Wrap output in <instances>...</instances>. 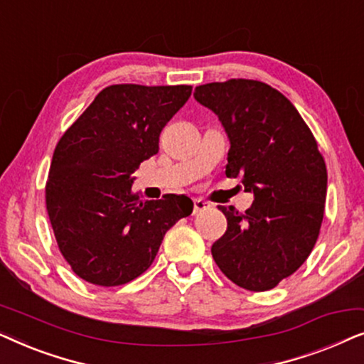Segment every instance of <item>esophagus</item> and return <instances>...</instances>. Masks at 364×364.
Here are the masks:
<instances>
[{
  "instance_id": "obj_1",
  "label": "esophagus",
  "mask_w": 364,
  "mask_h": 364,
  "mask_svg": "<svg viewBox=\"0 0 364 364\" xmlns=\"http://www.w3.org/2000/svg\"><path fill=\"white\" fill-rule=\"evenodd\" d=\"M208 207H210V203H208L207 200H203V198H196V200H193V213L205 210V208H208Z\"/></svg>"
}]
</instances>
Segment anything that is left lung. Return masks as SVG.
Returning <instances> with one entry per match:
<instances>
[{
	"mask_svg": "<svg viewBox=\"0 0 364 364\" xmlns=\"http://www.w3.org/2000/svg\"><path fill=\"white\" fill-rule=\"evenodd\" d=\"M230 142L227 177H242L255 200L245 213L218 205L227 232L212 257L228 280L250 291L277 287L315 247L326 200V166L295 106L265 82L230 79L197 86Z\"/></svg>",
	"mask_w": 364,
	"mask_h": 364,
	"instance_id": "8db88e82",
	"label": "left lung"
}]
</instances>
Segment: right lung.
Returning a JSON list of instances; mask_svg holds the SVG:
<instances>
[{"mask_svg": "<svg viewBox=\"0 0 364 364\" xmlns=\"http://www.w3.org/2000/svg\"><path fill=\"white\" fill-rule=\"evenodd\" d=\"M192 86L116 84L102 89L54 149L46 208L58 247L82 280L119 287L142 275L164 235L193 210L187 196L141 200V162L188 101Z\"/></svg>", "mask_w": 364, "mask_h": 364, "instance_id": "1", "label": "right lung"}]
</instances>
